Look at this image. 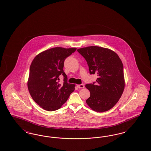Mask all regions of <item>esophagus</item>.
I'll return each instance as SVG.
<instances>
[{
    "label": "esophagus",
    "mask_w": 151,
    "mask_h": 151,
    "mask_svg": "<svg viewBox=\"0 0 151 151\" xmlns=\"http://www.w3.org/2000/svg\"><path fill=\"white\" fill-rule=\"evenodd\" d=\"M77 86L79 88H84V84H80V85H78Z\"/></svg>",
    "instance_id": "34e87169"
}]
</instances>
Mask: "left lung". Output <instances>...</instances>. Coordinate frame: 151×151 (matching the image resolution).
I'll return each instance as SVG.
<instances>
[{"instance_id":"left-lung-1","label":"left lung","mask_w":151,"mask_h":151,"mask_svg":"<svg viewBox=\"0 0 151 151\" xmlns=\"http://www.w3.org/2000/svg\"><path fill=\"white\" fill-rule=\"evenodd\" d=\"M78 51L86 60L90 74L98 76L96 82L86 85L91 93L86 104L94 111H108L118 102L124 88L121 59L114 51L99 46L81 48Z\"/></svg>"}]
</instances>
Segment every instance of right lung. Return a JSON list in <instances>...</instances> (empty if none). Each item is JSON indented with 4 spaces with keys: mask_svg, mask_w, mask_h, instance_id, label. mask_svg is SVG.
<instances>
[{
    "mask_svg": "<svg viewBox=\"0 0 151 151\" xmlns=\"http://www.w3.org/2000/svg\"><path fill=\"white\" fill-rule=\"evenodd\" d=\"M76 48L57 47L38 54L30 66L28 87L32 99L47 111L60 108L75 90V85L67 82L63 71L65 59ZM63 76L64 83H58L59 76Z\"/></svg>",
    "mask_w": 151,
    "mask_h": 151,
    "instance_id": "1",
    "label": "right lung"
}]
</instances>
